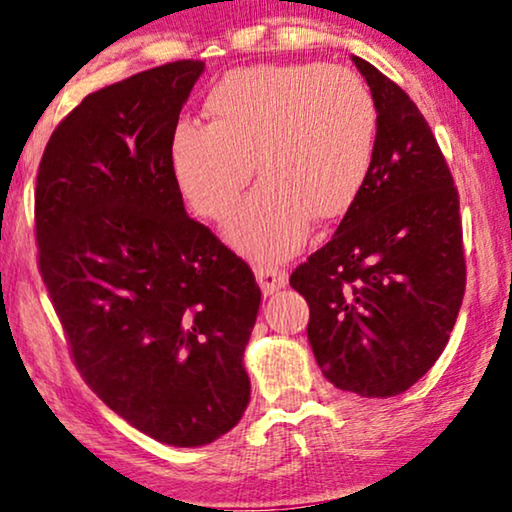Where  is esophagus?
I'll use <instances>...</instances> for the list:
<instances>
[{"mask_svg":"<svg viewBox=\"0 0 512 512\" xmlns=\"http://www.w3.org/2000/svg\"><path fill=\"white\" fill-rule=\"evenodd\" d=\"M255 278H257V283H260L264 297L274 295V292H278L288 285V274H285V269L271 267V264H257Z\"/></svg>","mask_w":512,"mask_h":512,"instance_id":"34e87169","label":"esophagus"}]
</instances>
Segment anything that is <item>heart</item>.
Listing matches in <instances>:
<instances>
[{
  "label": "heart",
  "instance_id": "obj_1",
  "mask_svg": "<svg viewBox=\"0 0 512 512\" xmlns=\"http://www.w3.org/2000/svg\"><path fill=\"white\" fill-rule=\"evenodd\" d=\"M210 124H180L168 161L196 213L220 220L248 185L224 234L243 255L285 260L309 236L311 215H344L367 185L379 112L356 72L323 63L257 65L229 72L206 95Z\"/></svg>",
  "mask_w": 512,
  "mask_h": 512
}]
</instances>
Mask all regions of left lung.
<instances>
[{
	"label": "left lung",
	"mask_w": 512,
	"mask_h": 512,
	"mask_svg": "<svg viewBox=\"0 0 512 512\" xmlns=\"http://www.w3.org/2000/svg\"><path fill=\"white\" fill-rule=\"evenodd\" d=\"M379 112L372 173L335 236L292 271L330 384L391 398L431 370L466 290L459 194L424 114L353 56Z\"/></svg>",
	"instance_id": "1"
}]
</instances>
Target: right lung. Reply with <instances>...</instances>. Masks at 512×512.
<instances>
[{"instance_id":"add662e5","label":"right lung","mask_w":512,"mask_h":512,"mask_svg":"<svg viewBox=\"0 0 512 512\" xmlns=\"http://www.w3.org/2000/svg\"><path fill=\"white\" fill-rule=\"evenodd\" d=\"M206 65L177 60L86 95L53 131L34 192L39 271L91 391L173 447L231 431L262 292L192 220L170 135Z\"/></svg>"}]
</instances>
